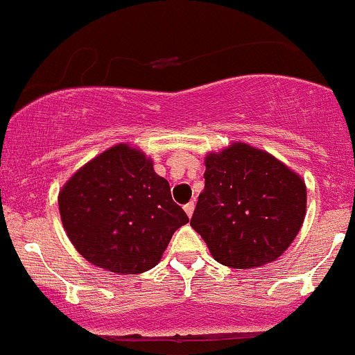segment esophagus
Returning a JSON list of instances; mask_svg holds the SVG:
<instances>
[{
  "instance_id": "34e87169",
  "label": "esophagus",
  "mask_w": 355,
  "mask_h": 355,
  "mask_svg": "<svg viewBox=\"0 0 355 355\" xmlns=\"http://www.w3.org/2000/svg\"><path fill=\"white\" fill-rule=\"evenodd\" d=\"M193 210H195V203H193V202L186 203V205H184V212H186V216L191 217V216H193Z\"/></svg>"
}]
</instances>
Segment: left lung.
Here are the masks:
<instances>
[{
	"label": "left lung",
	"mask_w": 355,
	"mask_h": 355,
	"mask_svg": "<svg viewBox=\"0 0 355 355\" xmlns=\"http://www.w3.org/2000/svg\"><path fill=\"white\" fill-rule=\"evenodd\" d=\"M203 178L189 224L217 262L259 268L295 240L305 219V182L271 153L233 143L205 157Z\"/></svg>",
	"instance_id": "1"
}]
</instances>
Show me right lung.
Listing matches in <instances>:
<instances>
[{"label":"right lung","mask_w":355,"mask_h":355,"mask_svg":"<svg viewBox=\"0 0 355 355\" xmlns=\"http://www.w3.org/2000/svg\"><path fill=\"white\" fill-rule=\"evenodd\" d=\"M58 209L76 250L119 275L155 268L174 231L189 220L152 159L124 143L80 167L60 189Z\"/></svg>","instance_id":"add662e5"}]
</instances>
